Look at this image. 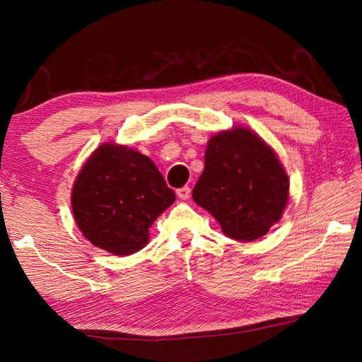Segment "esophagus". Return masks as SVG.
I'll return each instance as SVG.
<instances>
[{"label": "esophagus", "instance_id": "obj_1", "mask_svg": "<svg viewBox=\"0 0 362 362\" xmlns=\"http://www.w3.org/2000/svg\"><path fill=\"white\" fill-rule=\"evenodd\" d=\"M189 193H192V189H189V187H182L177 189V196H179L180 199H188L189 198Z\"/></svg>", "mask_w": 362, "mask_h": 362}]
</instances>
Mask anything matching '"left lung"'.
Returning <instances> with one entry per match:
<instances>
[{
	"label": "left lung",
	"instance_id": "8db88e82",
	"mask_svg": "<svg viewBox=\"0 0 362 362\" xmlns=\"http://www.w3.org/2000/svg\"><path fill=\"white\" fill-rule=\"evenodd\" d=\"M287 198V174L257 134L235 127L209 140L193 199L216 217L226 236L259 240L281 218Z\"/></svg>",
	"mask_w": 362,
	"mask_h": 362
}]
</instances>
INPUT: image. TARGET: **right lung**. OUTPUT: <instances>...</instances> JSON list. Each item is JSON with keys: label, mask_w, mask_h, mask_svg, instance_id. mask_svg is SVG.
Masks as SVG:
<instances>
[{"label": "right lung", "mask_w": 362, "mask_h": 362, "mask_svg": "<svg viewBox=\"0 0 362 362\" xmlns=\"http://www.w3.org/2000/svg\"><path fill=\"white\" fill-rule=\"evenodd\" d=\"M174 201V189L148 156L115 144H103L90 155L71 193L83 235L116 255L142 249L151 223Z\"/></svg>", "instance_id": "1"}]
</instances>
